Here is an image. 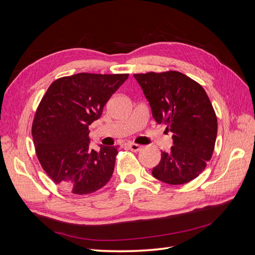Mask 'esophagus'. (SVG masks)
Segmentation results:
<instances>
[{
    "instance_id": "34e87169",
    "label": "esophagus",
    "mask_w": 255,
    "mask_h": 255,
    "mask_svg": "<svg viewBox=\"0 0 255 255\" xmlns=\"http://www.w3.org/2000/svg\"><path fill=\"white\" fill-rule=\"evenodd\" d=\"M128 146L129 150H132L134 152H138V151H140L142 149V146L140 144H137V143H128Z\"/></svg>"
}]
</instances>
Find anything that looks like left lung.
Wrapping results in <instances>:
<instances>
[{
    "mask_svg": "<svg viewBox=\"0 0 255 255\" xmlns=\"http://www.w3.org/2000/svg\"><path fill=\"white\" fill-rule=\"evenodd\" d=\"M157 123L172 132L173 145L161 152L152 174L182 185L195 180L212 158L217 137V117L203 87L179 71L134 74Z\"/></svg>",
    "mask_w": 255,
    "mask_h": 255,
    "instance_id": "obj_1",
    "label": "left lung"
}]
</instances>
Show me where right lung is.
Instances as JSON below:
<instances>
[{"instance_id":"right-lung-1","label":"right lung","mask_w":255,"mask_h":255,"mask_svg":"<svg viewBox=\"0 0 255 255\" xmlns=\"http://www.w3.org/2000/svg\"><path fill=\"white\" fill-rule=\"evenodd\" d=\"M128 74L78 73L54 81L37 107L32 135L38 160L50 179L74 195H89L111 180L118 145L89 148L98 120Z\"/></svg>"}]
</instances>
